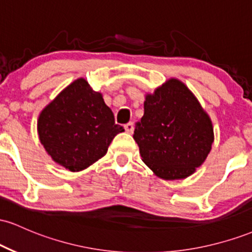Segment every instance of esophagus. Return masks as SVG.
<instances>
[{"instance_id":"esophagus-1","label":"esophagus","mask_w":252,"mask_h":252,"mask_svg":"<svg viewBox=\"0 0 252 252\" xmlns=\"http://www.w3.org/2000/svg\"><path fill=\"white\" fill-rule=\"evenodd\" d=\"M124 129H126V131L128 132V134H132V131H134V123L132 122L126 123V126H124Z\"/></svg>"}]
</instances>
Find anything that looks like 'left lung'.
Segmentation results:
<instances>
[{"label": "left lung", "instance_id": "obj_1", "mask_svg": "<svg viewBox=\"0 0 252 252\" xmlns=\"http://www.w3.org/2000/svg\"><path fill=\"white\" fill-rule=\"evenodd\" d=\"M134 140L155 175L179 180L192 175L212 148L213 126L192 91L172 78L147 94Z\"/></svg>", "mask_w": 252, "mask_h": 252}]
</instances>
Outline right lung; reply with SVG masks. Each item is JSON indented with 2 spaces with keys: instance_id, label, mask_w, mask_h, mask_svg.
<instances>
[{
  "instance_id": "1",
  "label": "right lung",
  "mask_w": 252,
  "mask_h": 252,
  "mask_svg": "<svg viewBox=\"0 0 252 252\" xmlns=\"http://www.w3.org/2000/svg\"><path fill=\"white\" fill-rule=\"evenodd\" d=\"M122 131L102 94L94 91L84 78L63 89L37 120L43 148L54 162L71 172L88 168L103 158Z\"/></svg>"
}]
</instances>
